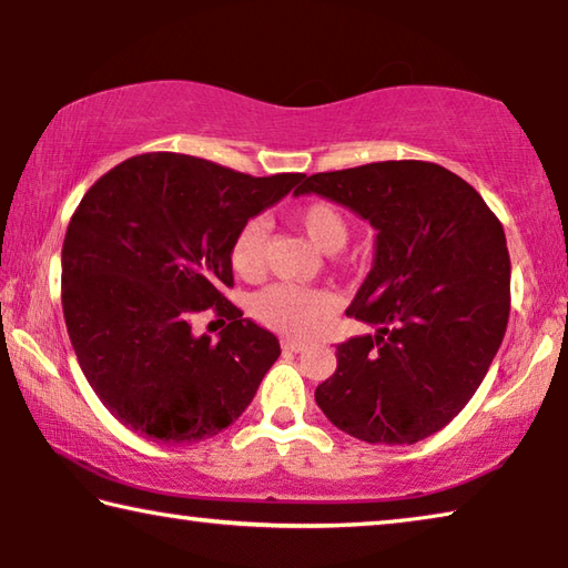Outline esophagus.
Masks as SVG:
<instances>
[{"mask_svg":"<svg viewBox=\"0 0 568 568\" xmlns=\"http://www.w3.org/2000/svg\"><path fill=\"white\" fill-rule=\"evenodd\" d=\"M283 348L285 351H293V353H301L305 348V343L303 341H295V338H285L283 341Z\"/></svg>","mask_w":568,"mask_h":568,"instance_id":"1","label":"esophagus"}]
</instances>
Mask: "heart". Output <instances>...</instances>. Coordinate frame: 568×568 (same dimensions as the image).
I'll list each match as a JSON object with an SVG mask.
<instances>
[{
  "label": "heart",
  "instance_id": "1",
  "mask_svg": "<svg viewBox=\"0 0 568 568\" xmlns=\"http://www.w3.org/2000/svg\"><path fill=\"white\" fill-rule=\"evenodd\" d=\"M293 217L323 253H335V250L348 243V217L328 200H311V203L297 207ZM265 240L267 230L263 220H247V223L237 227L233 243H230V265H233V271L240 277L253 281V277L263 273ZM328 311V295L313 291V287L291 283H275L253 297L255 318L265 323L267 328L287 335H307Z\"/></svg>",
  "mask_w": 568,
  "mask_h": 568
}]
</instances>
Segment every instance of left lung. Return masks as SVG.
<instances>
[{"label":"left lung","instance_id":"1","mask_svg":"<svg viewBox=\"0 0 568 568\" xmlns=\"http://www.w3.org/2000/svg\"><path fill=\"white\" fill-rule=\"evenodd\" d=\"M378 230L376 261L345 315L376 325L335 345L315 388L335 428L368 444H416L454 420L504 341L511 261L504 225L454 172L386 160L303 178Z\"/></svg>","mask_w":568,"mask_h":568}]
</instances>
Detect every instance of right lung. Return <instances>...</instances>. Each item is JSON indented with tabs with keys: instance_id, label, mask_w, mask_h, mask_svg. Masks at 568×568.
Here are the masks:
<instances>
[{
	"instance_id": "right-lung-1",
	"label": "right lung",
	"mask_w": 568,
	"mask_h": 568,
	"mask_svg": "<svg viewBox=\"0 0 568 568\" xmlns=\"http://www.w3.org/2000/svg\"><path fill=\"white\" fill-rule=\"evenodd\" d=\"M303 178L148 152L84 192L62 245V311L84 378L122 426L178 446L243 416L281 343L223 295L230 243ZM207 306L226 325L217 342L191 333Z\"/></svg>"
}]
</instances>
